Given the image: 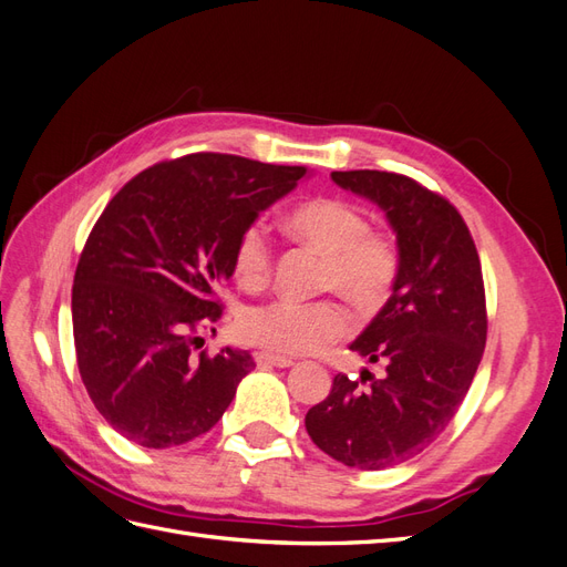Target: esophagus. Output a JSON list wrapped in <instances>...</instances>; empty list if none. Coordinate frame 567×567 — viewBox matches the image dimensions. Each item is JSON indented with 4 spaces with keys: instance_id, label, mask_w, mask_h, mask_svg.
Segmentation results:
<instances>
[{
    "instance_id": "34e87169",
    "label": "esophagus",
    "mask_w": 567,
    "mask_h": 567,
    "mask_svg": "<svg viewBox=\"0 0 567 567\" xmlns=\"http://www.w3.org/2000/svg\"><path fill=\"white\" fill-rule=\"evenodd\" d=\"M255 359H257V362H260V364H271V367H277V369L293 367V359H290V357H281V354H274V352H269V350L257 352Z\"/></svg>"
}]
</instances>
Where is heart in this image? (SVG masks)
<instances>
[{"label":"heart","instance_id":"1","mask_svg":"<svg viewBox=\"0 0 567 567\" xmlns=\"http://www.w3.org/2000/svg\"><path fill=\"white\" fill-rule=\"evenodd\" d=\"M286 229L300 244L323 255L319 288L333 290L359 310H375L388 302L400 277V248L385 231L371 229L359 205L326 196L296 205ZM271 244L260 221L236 238L231 269L244 288H262L271 277ZM244 336L279 354H312L346 338L350 315L336 300L298 302L271 300L250 307L241 317Z\"/></svg>","mask_w":567,"mask_h":567}]
</instances>
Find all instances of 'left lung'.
<instances>
[{"mask_svg": "<svg viewBox=\"0 0 567 567\" xmlns=\"http://www.w3.org/2000/svg\"><path fill=\"white\" fill-rule=\"evenodd\" d=\"M385 213L398 236L400 277L383 310L350 350L385 373H338L329 398L307 411L321 452L359 471L421 454L450 425L473 383L487 340L485 284L466 221L454 205L411 177L331 173Z\"/></svg>", "mask_w": 567, "mask_h": 567, "instance_id": "1", "label": "left lung"}]
</instances>
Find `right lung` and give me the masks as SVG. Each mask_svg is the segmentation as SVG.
<instances>
[{"label":"right lung","mask_w":567,"mask_h":567,"mask_svg":"<svg viewBox=\"0 0 567 567\" xmlns=\"http://www.w3.org/2000/svg\"><path fill=\"white\" fill-rule=\"evenodd\" d=\"M300 165L192 153L151 165L111 198L73 284L82 383L130 442L177 447L221 419L255 367L246 350L210 357L200 331L221 317L236 238L293 192Z\"/></svg>","instance_id":"add662e5"}]
</instances>
